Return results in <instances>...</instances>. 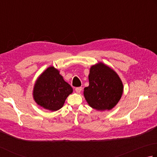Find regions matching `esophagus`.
Here are the masks:
<instances>
[{
    "mask_svg": "<svg viewBox=\"0 0 157 157\" xmlns=\"http://www.w3.org/2000/svg\"><path fill=\"white\" fill-rule=\"evenodd\" d=\"M75 92L77 93H79L82 91V87H77V88H75Z\"/></svg>",
    "mask_w": 157,
    "mask_h": 157,
    "instance_id": "esophagus-1",
    "label": "esophagus"
}]
</instances>
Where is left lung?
I'll return each instance as SVG.
<instances>
[{
  "mask_svg": "<svg viewBox=\"0 0 157 157\" xmlns=\"http://www.w3.org/2000/svg\"><path fill=\"white\" fill-rule=\"evenodd\" d=\"M89 86L84 88L87 103L98 110H111L121 98L124 86L115 71L102 62L93 65L88 75Z\"/></svg>",
  "mask_w": 157,
  "mask_h": 157,
  "instance_id": "obj_1",
  "label": "left lung"
}]
</instances>
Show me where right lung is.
<instances>
[{
  "mask_svg": "<svg viewBox=\"0 0 157 157\" xmlns=\"http://www.w3.org/2000/svg\"><path fill=\"white\" fill-rule=\"evenodd\" d=\"M73 88L64 81L59 71L53 67L45 70L36 81L33 97L38 105L47 110L56 111L63 106Z\"/></svg>",
  "mask_w": 157,
  "mask_h": 157,
  "instance_id": "right-lung-1",
  "label": "right lung"
}]
</instances>
